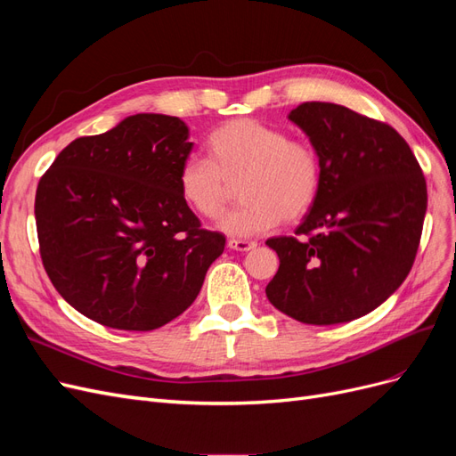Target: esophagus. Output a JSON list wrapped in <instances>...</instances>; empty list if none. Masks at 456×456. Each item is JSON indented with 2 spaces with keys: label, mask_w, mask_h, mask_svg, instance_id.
<instances>
[{
  "label": "esophagus",
  "mask_w": 456,
  "mask_h": 456,
  "mask_svg": "<svg viewBox=\"0 0 456 456\" xmlns=\"http://www.w3.org/2000/svg\"><path fill=\"white\" fill-rule=\"evenodd\" d=\"M228 247L233 251H251L256 247L255 241H247V240H228Z\"/></svg>",
  "instance_id": "esophagus-1"
}]
</instances>
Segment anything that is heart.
I'll use <instances>...</instances> for the list:
<instances>
[{
	"instance_id": "1",
	"label": "heart",
	"mask_w": 456,
	"mask_h": 456,
	"mask_svg": "<svg viewBox=\"0 0 456 456\" xmlns=\"http://www.w3.org/2000/svg\"><path fill=\"white\" fill-rule=\"evenodd\" d=\"M209 158L190 156L178 171V191L196 215L215 220L240 184L241 207L220 228L256 236L305 216L320 196L322 159L314 144L256 119H232L209 134Z\"/></svg>"
}]
</instances>
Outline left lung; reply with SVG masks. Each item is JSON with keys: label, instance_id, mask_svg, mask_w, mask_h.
<instances>
[{"label": "left lung", "instance_id": "obj_1", "mask_svg": "<svg viewBox=\"0 0 456 456\" xmlns=\"http://www.w3.org/2000/svg\"><path fill=\"white\" fill-rule=\"evenodd\" d=\"M289 119L322 159V190L295 236L270 238L280 268L266 297L308 325L352 322L380 306L415 262L426 178L388 123L330 102H302Z\"/></svg>", "mask_w": 456, "mask_h": 456}]
</instances>
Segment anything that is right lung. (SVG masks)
<instances>
[{"mask_svg": "<svg viewBox=\"0 0 456 456\" xmlns=\"http://www.w3.org/2000/svg\"><path fill=\"white\" fill-rule=\"evenodd\" d=\"M194 142L183 119L136 114L68 144L39 178V255L61 297L89 320L151 330L196 300L224 251L178 191Z\"/></svg>", "mask_w": 456, "mask_h": 456, "instance_id": "obj_1", "label": "right lung"}]
</instances>
